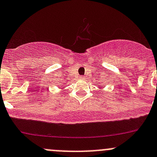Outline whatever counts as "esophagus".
Listing matches in <instances>:
<instances>
[{"mask_svg": "<svg viewBox=\"0 0 157 157\" xmlns=\"http://www.w3.org/2000/svg\"><path fill=\"white\" fill-rule=\"evenodd\" d=\"M79 78H80V79H83V77H82V76H80V77H79Z\"/></svg>", "mask_w": 157, "mask_h": 157, "instance_id": "obj_1", "label": "esophagus"}]
</instances>
